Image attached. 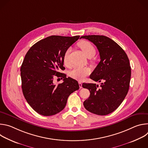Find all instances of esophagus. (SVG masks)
Listing matches in <instances>:
<instances>
[{"label": "esophagus", "mask_w": 148, "mask_h": 148, "mask_svg": "<svg viewBox=\"0 0 148 148\" xmlns=\"http://www.w3.org/2000/svg\"><path fill=\"white\" fill-rule=\"evenodd\" d=\"M78 84H79V88H82V82H78Z\"/></svg>", "instance_id": "34e87169"}]
</instances>
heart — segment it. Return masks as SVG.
<instances>
[{
    "mask_svg": "<svg viewBox=\"0 0 148 148\" xmlns=\"http://www.w3.org/2000/svg\"><path fill=\"white\" fill-rule=\"evenodd\" d=\"M79 46L81 49L84 53L88 58H91L94 57L95 54V48L89 41H82L81 43H79ZM70 53V49H68L66 51L64 54V57H63V61H64V63L66 66H68L69 64ZM90 73L91 70L88 67H76L70 71V75L74 79L81 81L85 78Z\"/></svg>",
    "mask_w": 148,
    "mask_h": 148,
    "instance_id": "b5f03b06",
    "label": "heart"
}]
</instances>
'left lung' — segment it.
<instances>
[{"label":"left lung","mask_w":148,"mask_h":148,"mask_svg":"<svg viewBox=\"0 0 148 148\" xmlns=\"http://www.w3.org/2000/svg\"><path fill=\"white\" fill-rule=\"evenodd\" d=\"M97 47L101 61L90 75L95 81H103L100 88L92 83H83L82 87L90 92L84 102L91 113L106 115L114 111L127 95L131 76L130 60L124 50L110 38L99 35L81 36Z\"/></svg>","instance_id":"left-lung-1"}]
</instances>
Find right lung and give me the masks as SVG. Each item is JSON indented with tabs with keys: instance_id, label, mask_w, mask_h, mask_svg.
<instances>
[{
	"instance_id": "1",
	"label": "right lung",
	"mask_w": 148,
	"mask_h": 148,
	"mask_svg": "<svg viewBox=\"0 0 148 148\" xmlns=\"http://www.w3.org/2000/svg\"><path fill=\"white\" fill-rule=\"evenodd\" d=\"M79 38L51 36L37 42L26 53L20 68L22 91L30 106L39 114L51 116L60 112L69 95L79 89L77 81L58 71L64 70L66 51ZM54 76L62 77L64 82L55 85Z\"/></svg>"
}]
</instances>
